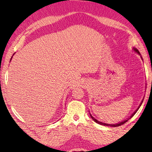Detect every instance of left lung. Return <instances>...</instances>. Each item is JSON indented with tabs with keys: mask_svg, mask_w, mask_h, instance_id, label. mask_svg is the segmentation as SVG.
Returning a JSON list of instances; mask_svg holds the SVG:
<instances>
[{
	"mask_svg": "<svg viewBox=\"0 0 152 152\" xmlns=\"http://www.w3.org/2000/svg\"><path fill=\"white\" fill-rule=\"evenodd\" d=\"M132 50H133V51H134V52H135L136 53H137L138 55H140V53L139 50H137V48H132ZM141 58H142V57H141ZM142 60H143V59H142ZM143 99H142V100L141 102H140V105H139V107H138L137 108V109H136V110H135V111H134L133 113H132V114H131V116H130L129 117V118H128L125 119L124 121H121V122H119V123H118V124H104V123L100 122V121H97V119H95V118H94V117H93V116H92L91 114H90V117H91V118H92V119H93V120L94 121H95V123H97V124H99V125H102V126H110V127H118V126H121V125H123L124 124H125V123H126V122H127L129 120V119H130V118H132V117L135 114V113L137 112V110H138V109H139V108L140 107V106H141V105H142V102H143Z\"/></svg>",
	"mask_w": 152,
	"mask_h": 152,
	"instance_id": "left-lung-1",
	"label": "left lung"
}]
</instances>
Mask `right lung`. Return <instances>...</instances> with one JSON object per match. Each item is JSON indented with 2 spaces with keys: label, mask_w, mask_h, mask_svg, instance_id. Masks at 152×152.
Masks as SVG:
<instances>
[{
  "label": "right lung",
  "mask_w": 152,
  "mask_h": 152,
  "mask_svg": "<svg viewBox=\"0 0 152 152\" xmlns=\"http://www.w3.org/2000/svg\"><path fill=\"white\" fill-rule=\"evenodd\" d=\"M14 54H15V53H14ZM14 54H13V55H14ZM12 58H11V59H10V61H11V59H12Z\"/></svg>",
  "instance_id": "1"
}]
</instances>
